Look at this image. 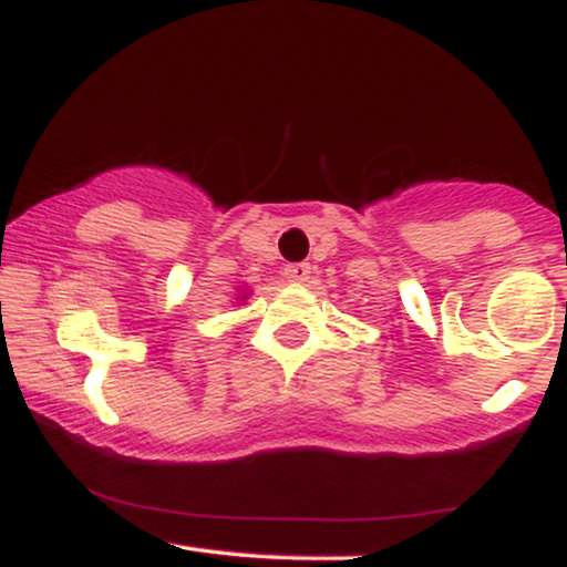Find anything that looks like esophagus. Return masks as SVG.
Returning a JSON list of instances; mask_svg holds the SVG:
<instances>
[{
  "label": "esophagus",
  "mask_w": 567,
  "mask_h": 567,
  "mask_svg": "<svg viewBox=\"0 0 567 567\" xmlns=\"http://www.w3.org/2000/svg\"><path fill=\"white\" fill-rule=\"evenodd\" d=\"M285 277H288L290 282H306V279L311 277V266L309 264H290L288 269H285Z\"/></svg>",
  "instance_id": "esophagus-1"
}]
</instances>
